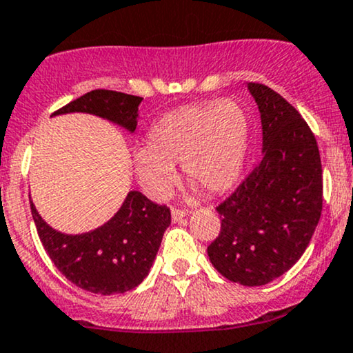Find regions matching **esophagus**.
I'll return each mask as SVG.
<instances>
[{"label":"esophagus","instance_id":"1","mask_svg":"<svg viewBox=\"0 0 353 353\" xmlns=\"http://www.w3.org/2000/svg\"><path fill=\"white\" fill-rule=\"evenodd\" d=\"M188 214H189V212H185V210H177V209H172V210H171V219H172V222H174V223H176V222H181L182 219L188 217Z\"/></svg>","mask_w":353,"mask_h":353}]
</instances>
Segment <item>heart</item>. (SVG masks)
Returning <instances> with one entry per match:
<instances>
[{
    "label": "heart",
    "mask_w": 353,
    "mask_h": 353,
    "mask_svg": "<svg viewBox=\"0 0 353 353\" xmlns=\"http://www.w3.org/2000/svg\"><path fill=\"white\" fill-rule=\"evenodd\" d=\"M250 123L241 105L230 99L185 105L159 118L148 131L144 148L131 156L139 188L161 201L176 181V163L184 176L209 194L233 188L243 171Z\"/></svg>",
    "instance_id": "heart-1"
}]
</instances>
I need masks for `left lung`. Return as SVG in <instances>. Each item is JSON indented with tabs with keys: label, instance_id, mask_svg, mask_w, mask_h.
Here are the masks:
<instances>
[{
	"label": "left lung",
	"instance_id": "obj_1",
	"mask_svg": "<svg viewBox=\"0 0 353 353\" xmlns=\"http://www.w3.org/2000/svg\"><path fill=\"white\" fill-rule=\"evenodd\" d=\"M261 120V159L217 207L222 230L207 248L220 274L263 286L303 256L322 212L316 138L298 110L261 83H246Z\"/></svg>",
	"mask_w": 353,
	"mask_h": 353
}]
</instances>
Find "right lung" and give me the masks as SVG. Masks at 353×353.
I'll return each mask as SVG.
<instances>
[{
  "label": "right lung",
  "mask_w": 353,
  "mask_h": 353,
  "mask_svg": "<svg viewBox=\"0 0 353 353\" xmlns=\"http://www.w3.org/2000/svg\"><path fill=\"white\" fill-rule=\"evenodd\" d=\"M141 97L113 90H92L52 117L87 113L103 118L133 134ZM31 214L42 246L61 273L82 290L110 296L134 290L150 274L171 212L138 190H130L108 222L85 233L55 230L41 217L31 195Z\"/></svg>",
  "instance_id": "add662e5"
}]
</instances>
